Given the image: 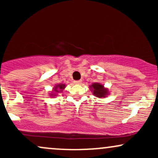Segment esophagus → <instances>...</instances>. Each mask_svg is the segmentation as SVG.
Returning <instances> with one entry per match:
<instances>
[{
    "label": "esophagus",
    "instance_id": "34e87169",
    "mask_svg": "<svg viewBox=\"0 0 158 158\" xmlns=\"http://www.w3.org/2000/svg\"><path fill=\"white\" fill-rule=\"evenodd\" d=\"M74 83H75V84H81V80H77V81H74Z\"/></svg>",
    "mask_w": 158,
    "mask_h": 158
}]
</instances>
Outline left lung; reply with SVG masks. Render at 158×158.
Wrapping results in <instances>:
<instances>
[{"instance_id": "obj_1", "label": "left lung", "mask_w": 158, "mask_h": 158, "mask_svg": "<svg viewBox=\"0 0 158 158\" xmlns=\"http://www.w3.org/2000/svg\"><path fill=\"white\" fill-rule=\"evenodd\" d=\"M92 87L94 90V94L97 97H106L107 93V90L103 88V85H100L99 83H94L90 86Z\"/></svg>"}]
</instances>
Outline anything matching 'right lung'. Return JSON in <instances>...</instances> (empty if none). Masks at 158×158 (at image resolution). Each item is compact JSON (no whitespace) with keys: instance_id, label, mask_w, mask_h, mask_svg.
<instances>
[{"instance_id":"obj_1","label":"right lung","mask_w":158,"mask_h":158,"mask_svg":"<svg viewBox=\"0 0 158 158\" xmlns=\"http://www.w3.org/2000/svg\"><path fill=\"white\" fill-rule=\"evenodd\" d=\"M64 87H65L64 85H58L57 86H56V88H55V89H54V90H55L56 93H57V92L60 91V90L64 89Z\"/></svg>"}]
</instances>
